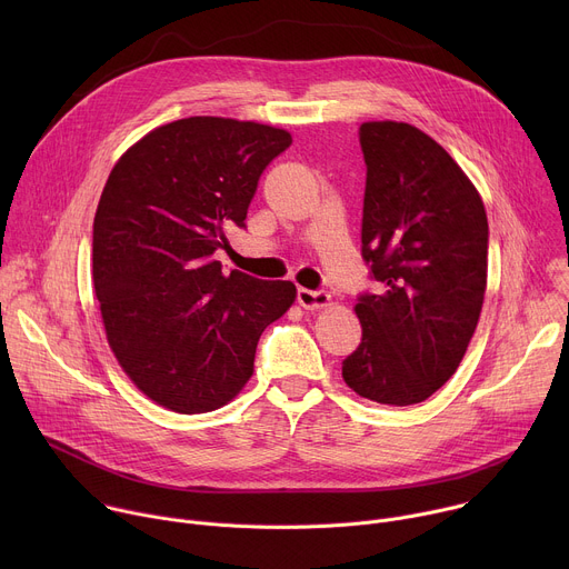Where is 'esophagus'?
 <instances>
[{
  "label": "esophagus",
  "instance_id": "1",
  "mask_svg": "<svg viewBox=\"0 0 569 569\" xmlns=\"http://www.w3.org/2000/svg\"><path fill=\"white\" fill-rule=\"evenodd\" d=\"M297 301L301 308L306 310H319V308H327L331 303V295L323 292V290H308V288H299L297 290Z\"/></svg>",
  "mask_w": 569,
  "mask_h": 569
}]
</instances>
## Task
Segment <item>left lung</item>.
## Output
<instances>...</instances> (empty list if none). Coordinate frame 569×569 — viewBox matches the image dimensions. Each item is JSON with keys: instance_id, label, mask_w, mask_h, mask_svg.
I'll list each match as a JSON object with an SVG mask.
<instances>
[{"instance_id": "obj_1", "label": "left lung", "mask_w": 569, "mask_h": 569, "mask_svg": "<svg viewBox=\"0 0 569 569\" xmlns=\"http://www.w3.org/2000/svg\"><path fill=\"white\" fill-rule=\"evenodd\" d=\"M367 164L362 257L380 295H362L360 347L342 362L345 382L380 405H417L457 371L477 329L489 220L457 161L402 121L360 126Z\"/></svg>"}]
</instances>
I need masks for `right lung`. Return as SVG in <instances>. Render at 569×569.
I'll return each mask as SVG.
<instances>
[{
	"label": "right lung",
	"mask_w": 569,
	"mask_h": 569,
	"mask_svg": "<svg viewBox=\"0 0 569 569\" xmlns=\"http://www.w3.org/2000/svg\"><path fill=\"white\" fill-rule=\"evenodd\" d=\"M290 143L288 130L257 121L189 117L143 134L103 187L92 279L106 338L161 408L204 415L236 398L261 333L297 299L292 281L224 274L213 261Z\"/></svg>",
	"instance_id": "add662e5"
}]
</instances>
